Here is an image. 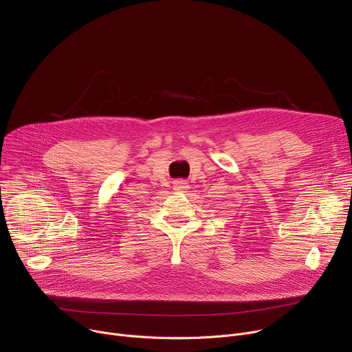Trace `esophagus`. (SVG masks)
Instances as JSON below:
<instances>
[{
	"instance_id": "34e87169",
	"label": "esophagus",
	"mask_w": 352,
	"mask_h": 352,
	"mask_svg": "<svg viewBox=\"0 0 352 352\" xmlns=\"http://www.w3.org/2000/svg\"><path fill=\"white\" fill-rule=\"evenodd\" d=\"M186 188H188V184H186L185 181H175L174 182V191H177V192H185L186 191Z\"/></svg>"
}]
</instances>
